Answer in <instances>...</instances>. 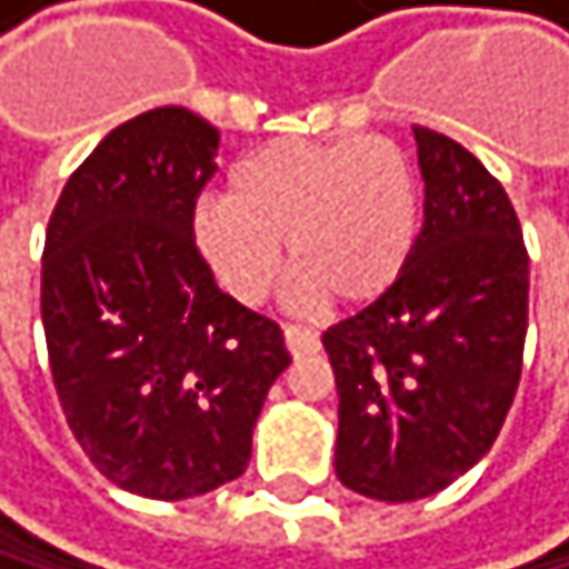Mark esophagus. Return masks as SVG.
<instances>
[{
  "label": "esophagus",
  "mask_w": 569,
  "mask_h": 569,
  "mask_svg": "<svg viewBox=\"0 0 569 569\" xmlns=\"http://www.w3.org/2000/svg\"><path fill=\"white\" fill-rule=\"evenodd\" d=\"M282 338H287V348H290L293 358H303V355L320 351V338H317V331H310V327L287 323V327H282Z\"/></svg>",
  "instance_id": "34e87169"
}]
</instances>
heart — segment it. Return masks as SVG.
I'll use <instances>...</instances> for the list:
<instances>
[{
    "mask_svg": "<svg viewBox=\"0 0 569 569\" xmlns=\"http://www.w3.org/2000/svg\"><path fill=\"white\" fill-rule=\"evenodd\" d=\"M423 228V187L409 152L386 136L276 139L228 170V198L190 221L221 287L259 303L282 262L300 290L341 307L382 300L406 276Z\"/></svg>",
    "mask_w": 569,
    "mask_h": 569,
    "instance_id": "obj_1",
    "label": "heart"
}]
</instances>
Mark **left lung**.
Returning <instances> with one entry per match:
<instances>
[{
  "mask_svg": "<svg viewBox=\"0 0 569 569\" xmlns=\"http://www.w3.org/2000/svg\"><path fill=\"white\" fill-rule=\"evenodd\" d=\"M423 228L396 287L327 327L338 382V481L417 501L491 450L522 376L529 256L516 208L471 152L412 129Z\"/></svg>",
  "mask_w": 569,
  "mask_h": 569,
  "instance_id": "1",
  "label": "left lung"
}]
</instances>
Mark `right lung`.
<instances>
[{"mask_svg":"<svg viewBox=\"0 0 569 569\" xmlns=\"http://www.w3.org/2000/svg\"><path fill=\"white\" fill-rule=\"evenodd\" d=\"M218 129L180 104L108 132L47 228L40 313L53 386L91 465L122 491L183 501L249 468L279 323L221 293L193 246Z\"/></svg>","mask_w":569,"mask_h":569,"instance_id":"right-lung-1","label":"right lung"}]
</instances>
